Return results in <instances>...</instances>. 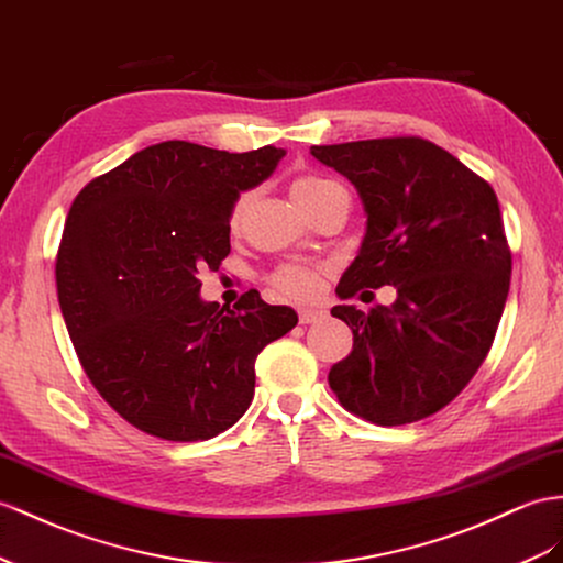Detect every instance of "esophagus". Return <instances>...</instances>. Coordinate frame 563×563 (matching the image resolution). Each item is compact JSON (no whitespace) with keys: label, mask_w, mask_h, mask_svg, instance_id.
Returning a JSON list of instances; mask_svg holds the SVG:
<instances>
[{"label":"esophagus","mask_w":563,"mask_h":563,"mask_svg":"<svg viewBox=\"0 0 563 563\" xmlns=\"http://www.w3.org/2000/svg\"><path fill=\"white\" fill-rule=\"evenodd\" d=\"M323 311L321 309H299V323L301 325H309V323H316L323 319Z\"/></svg>","instance_id":"34e87169"}]
</instances>
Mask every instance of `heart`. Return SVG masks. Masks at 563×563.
Instances as JSON below:
<instances>
[{
  "label": "heart",
  "mask_w": 563,
  "mask_h": 563,
  "mask_svg": "<svg viewBox=\"0 0 563 563\" xmlns=\"http://www.w3.org/2000/svg\"><path fill=\"white\" fill-rule=\"evenodd\" d=\"M328 183L330 180L316 178V176H305V178L295 180L292 195L295 197L311 195L316 190H321V187H325ZM247 205H250V195H242L235 201L233 213H230V221H233V225L240 223L244 211H247ZM268 280L273 285V290H276L278 295H283L287 299H297V301L311 299V297L319 295V290H321V273L311 268V266H305V264H285V266L273 271Z\"/></svg>",
  "instance_id": "obj_1"
}]
</instances>
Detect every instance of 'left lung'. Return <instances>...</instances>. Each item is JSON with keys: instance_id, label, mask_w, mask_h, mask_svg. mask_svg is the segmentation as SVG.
I'll return each mask as SVG.
<instances>
[{"instance_id": "left-lung-1", "label": "left lung", "mask_w": 563, "mask_h": 563, "mask_svg": "<svg viewBox=\"0 0 563 563\" xmlns=\"http://www.w3.org/2000/svg\"><path fill=\"white\" fill-rule=\"evenodd\" d=\"M366 211L340 299L393 285L390 307H333L354 347L328 373L340 405L378 426L421 421L464 390L493 347L511 252L493 187L421 137L313 144Z\"/></svg>"}]
</instances>
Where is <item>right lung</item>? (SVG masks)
Segmentation results:
<instances>
[{"instance_id":"obj_1","label":"right lung","mask_w":563,"mask_h":563,"mask_svg":"<svg viewBox=\"0 0 563 563\" xmlns=\"http://www.w3.org/2000/svg\"><path fill=\"white\" fill-rule=\"evenodd\" d=\"M285 150L230 154L168 140L90 180L70 205L56 292L80 364L128 423L173 442L209 440L254 397V362L297 325L256 290L219 307L199 271L230 254L240 192L264 183Z\"/></svg>"}]
</instances>
